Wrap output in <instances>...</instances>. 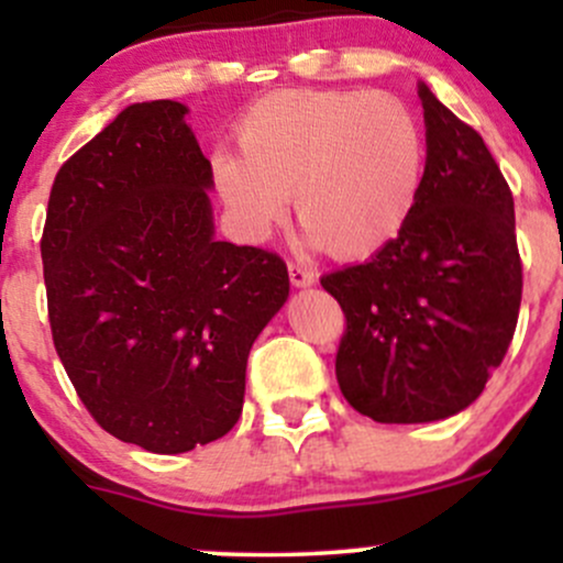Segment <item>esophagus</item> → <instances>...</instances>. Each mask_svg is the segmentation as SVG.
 <instances>
[{"mask_svg":"<svg viewBox=\"0 0 563 563\" xmlns=\"http://www.w3.org/2000/svg\"><path fill=\"white\" fill-rule=\"evenodd\" d=\"M288 277H290V286H296V288L314 286V273H312V269L301 267V264L290 262L288 264Z\"/></svg>","mask_w":563,"mask_h":563,"instance_id":"esophagus-1","label":"esophagus"}]
</instances>
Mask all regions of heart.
<instances>
[{
  "label": "heart",
  "instance_id": "obj_1",
  "mask_svg": "<svg viewBox=\"0 0 563 563\" xmlns=\"http://www.w3.org/2000/svg\"><path fill=\"white\" fill-rule=\"evenodd\" d=\"M241 153H214V183L251 241L286 217L307 241L367 260L407 228L426 172V137L397 97L365 89H280L238 121Z\"/></svg>",
  "mask_w": 563,
  "mask_h": 563
}]
</instances>
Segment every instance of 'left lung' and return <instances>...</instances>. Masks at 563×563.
Returning a JSON list of instances; mask_svg holds the SVG:
<instances>
[{"instance_id": "1", "label": "left lung", "mask_w": 563, "mask_h": 563, "mask_svg": "<svg viewBox=\"0 0 563 563\" xmlns=\"http://www.w3.org/2000/svg\"><path fill=\"white\" fill-rule=\"evenodd\" d=\"M426 172L407 228L320 283L346 318L335 378L378 423L466 410L506 357L521 303L514 196L476 129L421 81Z\"/></svg>"}]
</instances>
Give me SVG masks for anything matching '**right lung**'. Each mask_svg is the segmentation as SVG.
Segmentation results:
<instances>
[{
	"instance_id": "right-lung-1",
	"label": "right lung",
	"mask_w": 563,
	"mask_h": 563,
	"mask_svg": "<svg viewBox=\"0 0 563 563\" xmlns=\"http://www.w3.org/2000/svg\"><path fill=\"white\" fill-rule=\"evenodd\" d=\"M174 100L134 102L57 172L42 235L53 341L108 434L177 455L238 423L273 251L214 238L209 158Z\"/></svg>"
}]
</instances>
